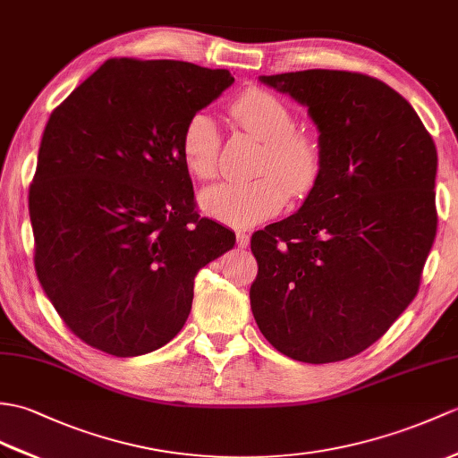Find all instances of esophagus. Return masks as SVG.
Returning <instances> with one entry per match:
<instances>
[{
	"mask_svg": "<svg viewBox=\"0 0 458 458\" xmlns=\"http://www.w3.org/2000/svg\"><path fill=\"white\" fill-rule=\"evenodd\" d=\"M236 242H238L240 248H248V246H250V233L238 232V233H236Z\"/></svg>",
	"mask_w": 458,
	"mask_h": 458,
	"instance_id": "1",
	"label": "esophagus"
}]
</instances>
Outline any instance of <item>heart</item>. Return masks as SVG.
Returning a JSON list of instances; mask_svg holds the SVG:
<instances>
[{"mask_svg": "<svg viewBox=\"0 0 458 458\" xmlns=\"http://www.w3.org/2000/svg\"><path fill=\"white\" fill-rule=\"evenodd\" d=\"M230 113L243 131L265 144L253 181H225L200 193V207L232 226H253L277 216L289 203L291 191L306 195L322 175L324 156L312 134L299 132L296 119L283 99L265 89H248L230 105ZM220 134L207 111L185 121L179 136V156L191 175L210 179L218 167Z\"/></svg>", "mask_w": 458, "mask_h": 458, "instance_id": "1", "label": "heart"}]
</instances>
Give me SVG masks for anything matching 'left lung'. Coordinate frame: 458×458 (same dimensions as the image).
I'll return each mask as SVG.
<instances>
[{
	"label": "left lung",
	"mask_w": 458,
	"mask_h": 458,
	"mask_svg": "<svg viewBox=\"0 0 458 458\" xmlns=\"http://www.w3.org/2000/svg\"><path fill=\"white\" fill-rule=\"evenodd\" d=\"M259 81L306 105L324 167L299 212L258 230L251 312L302 363L359 355L416 299L437 232V150L411 105L377 78L304 70Z\"/></svg>",
	"instance_id": "left-lung-1"
}]
</instances>
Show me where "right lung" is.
Returning <instances> with one entry per match:
<instances>
[{
	"label": "right lung",
	"mask_w": 458,
	"mask_h": 458,
	"mask_svg": "<svg viewBox=\"0 0 458 458\" xmlns=\"http://www.w3.org/2000/svg\"><path fill=\"white\" fill-rule=\"evenodd\" d=\"M232 83L191 62L111 58L50 114L29 189L35 269L70 332L103 353L172 342L199 269L236 243L199 216L179 156L185 121Z\"/></svg>",
	"instance_id": "1"
}]
</instances>
